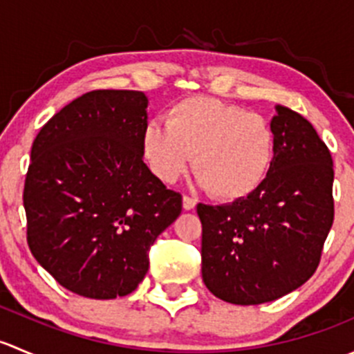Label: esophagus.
<instances>
[{
	"label": "esophagus",
	"mask_w": 354,
	"mask_h": 354,
	"mask_svg": "<svg viewBox=\"0 0 354 354\" xmlns=\"http://www.w3.org/2000/svg\"><path fill=\"white\" fill-rule=\"evenodd\" d=\"M195 205H197V200L188 197V195H183V209L185 210L195 209Z\"/></svg>",
	"instance_id": "34e87169"
}]
</instances>
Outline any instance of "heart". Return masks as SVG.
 Here are the masks:
<instances>
[{
	"label": "heart",
	"instance_id": "heart-1",
	"mask_svg": "<svg viewBox=\"0 0 354 354\" xmlns=\"http://www.w3.org/2000/svg\"><path fill=\"white\" fill-rule=\"evenodd\" d=\"M142 147L152 171L166 183L183 176L195 156L200 187L231 202L248 197L266 180L276 135L262 114L197 95L169 106L166 123L152 120Z\"/></svg>",
	"mask_w": 354,
	"mask_h": 354
}]
</instances>
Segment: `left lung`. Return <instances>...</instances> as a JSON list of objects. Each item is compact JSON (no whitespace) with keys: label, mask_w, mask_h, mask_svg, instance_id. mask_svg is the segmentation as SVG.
Listing matches in <instances>:
<instances>
[{"label":"left lung","mask_w":354,"mask_h":354,"mask_svg":"<svg viewBox=\"0 0 354 354\" xmlns=\"http://www.w3.org/2000/svg\"><path fill=\"white\" fill-rule=\"evenodd\" d=\"M276 111V152L262 185L231 203L197 205L203 283L234 305L274 301L305 284L334 221L329 149L301 114Z\"/></svg>","instance_id":"obj_1"}]
</instances>
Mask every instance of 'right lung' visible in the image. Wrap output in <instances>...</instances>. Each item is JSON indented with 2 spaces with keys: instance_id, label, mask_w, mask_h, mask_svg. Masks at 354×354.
<instances>
[{
  "instance_id": "add662e5",
  "label": "right lung",
  "mask_w": 354,
  "mask_h": 354,
  "mask_svg": "<svg viewBox=\"0 0 354 354\" xmlns=\"http://www.w3.org/2000/svg\"><path fill=\"white\" fill-rule=\"evenodd\" d=\"M147 102L138 91L87 92L32 144L27 243L75 295L111 299L135 291L156 238L181 214V195L144 162Z\"/></svg>"
}]
</instances>
